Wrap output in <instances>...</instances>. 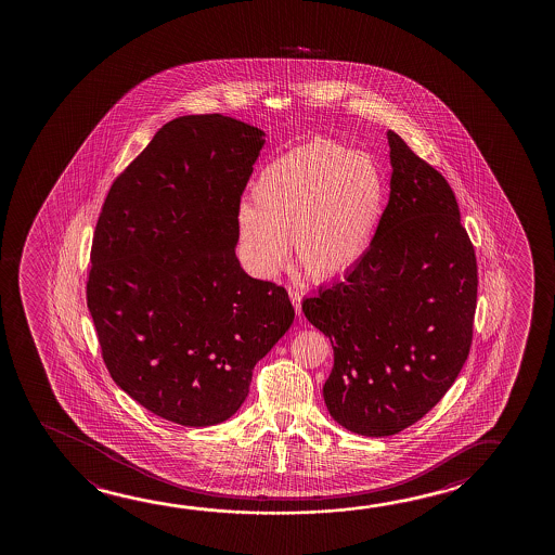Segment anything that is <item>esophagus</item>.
I'll return each instance as SVG.
<instances>
[{
  "label": "esophagus",
  "instance_id": "esophagus-1",
  "mask_svg": "<svg viewBox=\"0 0 555 555\" xmlns=\"http://www.w3.org/2000/svg\"><path fill=\"white\" fill-rule=\"evenodd\" d=\"M288 294L292 304H294V309H296L297 314H299V312H301V294H299V289L288 286Z\"/></svg>",
  "mask_w": 555,
  "mask_h": 555
}]
</instances>
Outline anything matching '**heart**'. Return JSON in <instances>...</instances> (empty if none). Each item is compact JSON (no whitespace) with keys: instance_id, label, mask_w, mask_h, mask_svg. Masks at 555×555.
<instances>
[{"instance_id":"obj_1","label":"heart","mask_w":555,"mask_h":555,"mask_svg":"<svg viewBox=\"0 0 555 555\" xmlns=\"http://www.w3.org/2000/svg\"><path fill=\"white\" fill-rule=\"evenodd\" d=\"M385 178L377 160L314 140L267 165L251 190L254 206L238 210L244 263L261 279L292 258L307 276L326 281L364 256L379 225Z\"/></svg>"}]
</instances>
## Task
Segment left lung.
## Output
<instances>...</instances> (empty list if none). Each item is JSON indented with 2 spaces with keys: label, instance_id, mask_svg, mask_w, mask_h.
<instances>
[{
  "label": "left lung",
  "instance_id": "8db88e82",
  "mask_svg": "<svg viewBox=\"0 0 555 555\" xmlns=\"http://www.w3.org/2000/svg\"><path fill=\"white\" fill-rule=\"evenodd\" d=\"M390 197L345 281L305 297L330 337V415L350 433L392 436L440 402L468 358L478 263L448 180L392 130Z\"/></svg>",
  "mask_w": 555,
  "mask_h": 555
}]
</instances>
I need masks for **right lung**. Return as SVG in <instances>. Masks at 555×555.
<instances>
[{
	"instance_id": "add662e5",
	"label": "right lung",
	"mask_w": 555,
	"mask_h": 555,
	"mask_svg": "<svg viewBox=\"0 0 555 555\" xmlns=\"http://www.w3.org/2000/svg\"><path fill=\"white\" fill-rule=\"evenodd\" d=\"M263 132L220 114L167 122L115 178L91 246L87 307L112 379L183 426L243 405L294 322L288 292L244 273L238 210Z\"/></svg>"
}]
</instances>
